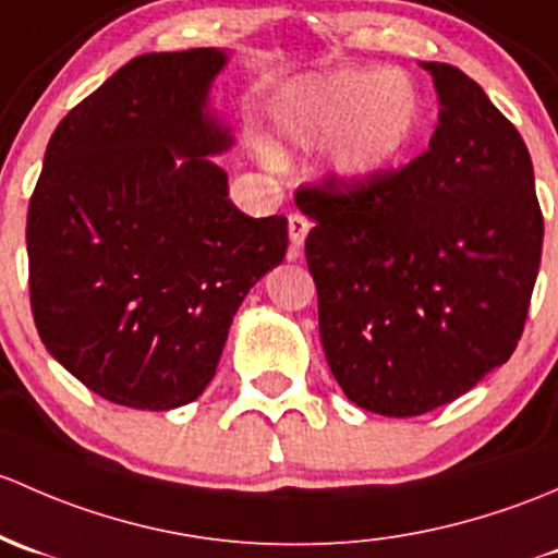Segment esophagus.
<instances>
[{
  "label": "esophagus",
  "instance_id": "34e87169",
  "mask_svg": "<svg viewBox=\"0 0 558 558\" xmlns=\"http://www.w3.org/2000/svg\"><path fill=\"white\" fill-rule=\"evenodd\" d=\"M287 228H290V260H295L298 255H301V246L303 241H306L308 231H312V220H308L306 215H301V211H292L290 217H287Z\"/></svg>",
  "mask_w": 558,
  "mask_h": 558
}]
</instances>
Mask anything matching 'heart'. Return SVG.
Instances as JSON below:
<instances>
[{
    "label": "heart",
    "instance_id": "1",
    "mask_svg": "<svg viewBox=\"0 0 558 558\" xmlns=\"http://www.w3.org/2000/svg\"><path fill=\"white\" fill-rule=\"evenodd\" d=\"M279 129L295 145L332 140L330 163L343 180H371L403 155L418 123V96L403 77L338 72L287 90Z\"/></svg>",
    "mask_w": 558,
    "mask_h": 558
}]
</instances>
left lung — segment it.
<instances>
[{
    "label": "left lung",
    "instance_id": "obj_1",
    "mask_svg": "<svg viewBox=\"0 0 558 558\" xmlns=\"http://www.w3.org/2000/svg\"><path fill=\"white\" fill-rule=\"evenodd\" d=\"M440 99L429 147L371 180L295 191L314 220L327 365L354 405L418 416L508 363L543 255L535 171L515 125L462 69L422 64Z\"/></svg>",
    "mask_w": 558,
    "mask_h": 558
}]
</instances>
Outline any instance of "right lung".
<instances>
[{"mask_svg":"<svg viewBox=\"0 0 558 558\" xmlns=\"http://www.w3.org/2000/svg\"><path fill=\"white\" fill-rule=\"evenodd\" d=\"M226 59L193 48L129 61L45 150L26 220L34 325L109 403H193L246 292L284 260V217L239 211L206 158L233 142L204 112Z\"/></svg>","mask_w":558,"mask_h":558,"instance_id":"right-lung-1","label":"right lung"}]
</instances>
